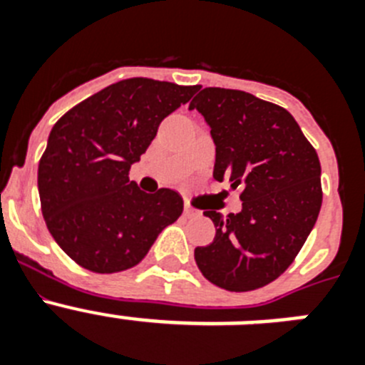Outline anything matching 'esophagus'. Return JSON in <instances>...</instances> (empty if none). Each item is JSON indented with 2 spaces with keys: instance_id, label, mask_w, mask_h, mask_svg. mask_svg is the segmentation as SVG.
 <instances>
[{
  "instance_id": "34e87169",
  "label": "esophagus",
  "mask_w": 365,
  "mask_h": 365,
  "mask_svg": "<svg viewBox=\"0 0 365 365\" xmlns=\"http://www.w3.org/2000/svg\"><path fill=\"white\" fill-rule=\"evenodd\" d=\"M195 215H199V212L193 206H190L188 202H185V217H195Z\"/></svg>"
}]
</instances>
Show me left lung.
Instances as JSON below:
<instances>
[{
    "label": "left lung",
    "instance_id": "1",
    "mask_svg": "<svg viewBox=\"0 0 365 365\" xmlns=\"http://www.w3.org/2000/svg\"><path fill=\"white\" fill-rule=\"evenodd\" d=\"M210 125L214 179L241 188L240 214L205 210L215 225L210 245L195 248L208 282L234 292L282 276L314 227L322 206L316 150L291 113L250 93L205 87L190 102Z\"/></svg>",
    "mask_w": 365,
    "mask_h": 365
}]
</instances>
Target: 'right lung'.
I'll return each instance as SVG.
<instances>
[{
    "label": "right lung",
    "instance_id": "right-lung-1",
    "mask_svg": "<svg viewBox=\"0 0 365 365\" xmlns=\"http://www.w3.org/2000/svg\"><path fill=\"white\" fill-rule=\"evenodd\" d=\"M195 91L197 86L120 80L54 124L38 166L41 212L54 241L80 267L98 274L131 269L182 214L179 193H146L128 173L160 122Z\"/></svg>",
    "mask_w": 365,
    "mask_h": 365
}]
</instances>
